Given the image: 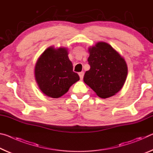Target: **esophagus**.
I'll return each instance as SVG.
<instances>
[{
	"label": "esophagus",
	"instance_id": "esophagus-1",
	"mask_svg": "<svg viewBox=\"0 0 153 153\" xmlns=\"http://www.w3.org/2000/svg\"><path fill=\"white\" fill-rule=\"evenodd\" d=\"M84 72H83V71L79 72V76L80 79H83V77H84Z\"/></svg>",
	"mask_w": 153,
	"mask_h": 153
}]
</instances>
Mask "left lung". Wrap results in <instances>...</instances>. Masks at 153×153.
<instances>
[{
	"label": "left lung",
	"instance_id": "left-lung-1",
	"mask_svg": "<svg viewBox=\"0 0 153 153\" xmlns=\"http://www.w3.org/2000/svg\"><path fill=\"white\" fill-rule=\"evenodd\" d=\"M90 69L84 82L102 98L112 97L122 88L128 75L125 59L112 46L98 42L88 49Z\"/></svg>",
	"mask_w": 153,
	"mask_h": 153
}]
</instances>
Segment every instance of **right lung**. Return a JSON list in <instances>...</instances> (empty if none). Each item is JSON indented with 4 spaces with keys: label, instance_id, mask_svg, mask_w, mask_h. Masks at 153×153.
I'll use <instances>...</instances> for the list:
<instances>
[{
    "label": "right lung",
    "instance_id": "add662e5",
    "mask_svg": "<svg viewBox=\"0 0 153 153\" xmlns=\"http://www.w3.org/2000/svg\"><path fill=\"white\" fill-rule=\"evenodd\" d=\"M68 54L67 48L50 46L36 61V82L41 92L48 97H62L79 79L78 74L73 71V64Z\"/></svg>",
    "mask_w": 153,
    "mask_h": 153
}]
</instances>
